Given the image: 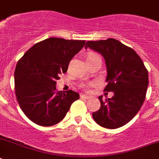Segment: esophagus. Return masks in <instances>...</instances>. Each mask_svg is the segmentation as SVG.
I'll use <instances>...</instances> for the list:
<instances>
[{"mask_svg":"<svg viewBox=\"0 0 159 159\" xmlns=\"http://www.w3.org/2000/svg\"><path fill=\"white\" fill-rule=\"evenodd\" d=\"M81 98H84V99H89V98H90L91 97L89 96V95H85V94H82V95H81Z\"/></svg>","mask_w":159,"mask_h":159,"instance_id":"1","label":"esophagus"}]
</instances>
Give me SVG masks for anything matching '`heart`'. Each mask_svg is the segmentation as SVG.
<instances>
[{"label": "heart", "instance_id": "heart-1", "mask_svg": "<svg viewBox=\"0 0 159 159\" xmlns=\"http://www.w3.org/2000/svg\"><path fill=\"white\" fill-rule=\"evenodd\" d=\"M94 55H96V53H90V54H89V56H88V58H89V57H92V56H94Z\"/></svg>", "mask_w": 159, "mask_h": 159}]
</instances>
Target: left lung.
<instances>
[{
	"label": "left lung",
	"mask_w": 159,
	"mask_h": 159,
	"mask_svg": "<svg viewBox=\"0 0 159 159\" xmlns=\"http://www.w3.org/2000/svg\"><path fill=\"white\" fill-rule=\"evenodd\" d=\"M88 47L103 57L106 66L104 91L114 95L103 101L98 97L101 106L92 113L94 120L103 127L116 129L130 122L141 109L148 86V73L142 60L136 52L115 39L89 41Z\"/></svg>",
	"instance_id": "obj_1"
}]
</instances>
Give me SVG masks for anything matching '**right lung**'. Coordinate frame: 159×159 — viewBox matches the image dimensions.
Masks as SVG:
<instances>
[{
    "label": "right lung",
    "instance_id": "right-lung-1",
    "mask_svg": "<svg viewBox=\"0 0 159 159\" xmlns=\"http://www.w3.org/2000/svg\"><path fill=\"white\" fill-rule=\"evenodd\" d=\"M84 40L48 38L35 44L18 61L15 71V95L21 110L38 125L50 127L61 122L80 97L70 90H56L57 80L66 73L72 58Z\"/></svg>",
    "mask_w": 159,
    "mask_h": 159
}]
</instances>
